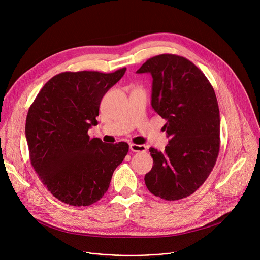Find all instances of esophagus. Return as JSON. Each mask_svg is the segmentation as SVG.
Returning a JSON list of instances; mask_svg holds the SVG:
<instances>
[{
    "mask_svg": "<svg viewBox=\"0 0 260 260\" xmlns=\"http://www.w3.org/2000/svg\"><path fill=\"white\" fill-rule=\"evenodd\" d=\"M129 149L133 152H145L147 148L145 145H137V144H129Z\"/></svg>",
    "mask_w": 260,
    "mask_h": 260,
    "instance_id": "1",
    "label": "esophagus"
}]
</instances>
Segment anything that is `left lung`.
<instances>
[{"label":"left lung","instance_id":"8db88e82","mask_svg":"<svg viewBox=\"0 0 260 260\" xmlns=\"http://www.w3.org/2000/svg\"><path fill=\"white\" fill-rule=\"evenodd\" d=\"M138 74L153 78L151 106L167 120L169 144L149 151L153 167L145 175L152 194L177 201L192 194L212 172L220 148V115L213 86L190 60L175 54L153 56Z\"/></svg>","mask_w":260,"mask_h":260}]
</instances>
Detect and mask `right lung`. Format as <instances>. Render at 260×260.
I'll return each instance as SVG.
<instances>
[{"mask_svg":"<svg viewBox=\"0 0 260 260\" xmlns=\"http://www.w3.org/2000/svg\"><path fill=\"white\" fill-rule=\"evenodd\" d=\"M125 71L57 74L28 109L25 137L30 164L51 194L64 204L85 207L101 200L128 152L124 142L105 144L87 134L98 124L103 96Z\"/></svg>","mask_w":260,"mask_h":260,"instance_id":"right-lung-1","label":"right lung"}]
</instances>
